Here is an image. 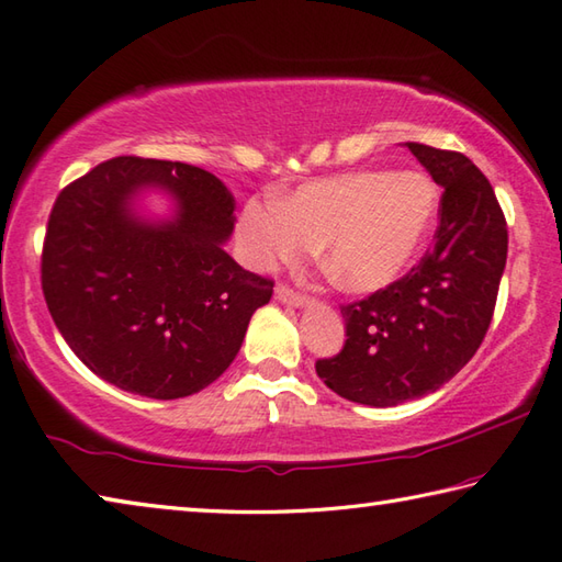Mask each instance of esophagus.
<instances>
[{"instance_id":"1","label":"esophagus","mask_w":562,"mask_h":562,"mask_svg":"<svg viewBox=\"0 0 562 562\" xmlns=\"http://www.w3.org/2000/svg\"><path fill=\"white\" fill-rule=\"evenodd\" d=\"M274 294H278V300L290 304V306H304L306 304V294L304 292H296L294 288H290V284L280 282L278 290H274Z\"/></svg>"}]
</instances>
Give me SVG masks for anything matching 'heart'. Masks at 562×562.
<instances>
[{
    "label": "heart",
    "mask_w": 562,
    "mask_h": 562,
    "mask_svg": "<svg viewBox=\"0 0 562 562\" xmlns=\"http://www.w3.org/2000/svg\"><path fill=\"white\" fill-rule=\"evenodd\" d=\"M436 214L438 192L426 175L360 170L304 184L274 206L250 204L240 234L260 266L322 244V266L338 288L375 292L419 256Z\"/></svg>",
    "instance_id": "b5f03b06"
}]
</instances>
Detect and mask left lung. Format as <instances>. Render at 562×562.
Instances as JSON below:
<instances>
[{
	"label": "left lung",
	"instance_id": "1",
	"mask_svg": "<svg viewBox=\"0 0 562 562\" xmlns=\"http://www.w3.org/2000/svg\"><path fill=\"white\" fill-rule=\"evenodd\" d=\"M406 148L443 187L434 248L404 278L340 306L346 344L316 360L326 387L370 406L419 400L465 368L485 340L507 266V218L477 165L458 150Z\"/></svg>",
	"mask_w": 562,
	"mask_h": 562
}]
</instances>
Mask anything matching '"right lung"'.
Segmentation results:
<instances>
[{"instance_id":"obj_1","label":"right lung","mask_w":562,"mask_h":562,"mask_svg":"<svg viewBox=\"0 0 562 562\" xmlns=\"http://www.w3.org/2000/svg\"><path fill=\"white\" fill-rule=\"evenodd\" d=\"M146 183L179 200L175 223L146 225L127 212ZM231 231L234 196L187 162L119 156L63 187L43 238L41 288L72 353L153 400L212 384L274 288L222 248Z\"/></svg>"}]
</instances>
